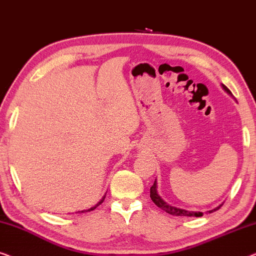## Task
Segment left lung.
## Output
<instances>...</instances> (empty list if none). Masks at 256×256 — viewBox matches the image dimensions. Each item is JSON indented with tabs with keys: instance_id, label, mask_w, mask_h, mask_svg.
<instances>
[{
	"instance_id": "left-lung-1",
	"label": "left lung",
	"mask_w": 256,
	"mask_h": 256,
	"mask_svg": "<svg viewBox=\"0 0 256 256\" xmlns=\"http://www.w3.org/2000/svg\"><path fill=\"white\" fill-rule=\"evenodd\" d=\"M222 87L224 90L228 94V95L232 96V92H230V89L226 87L225 84H222ZM150 200L154 202V204L156 205V206H159L160 208H162L164 211L167 212L169 214H172V216H181V217H202L203 216V212H200V211H188V210H184V208H176V206H172V205L166 203V202L161 198L159 194H158V183H156V180L154 181L153 186H150ZM222 204L219 205L216 208H212V210L208 211V214H211V212H214L216 210H218L219 208L222 206Z\"/></svg>"
}]
</instances>
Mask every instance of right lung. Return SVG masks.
Masks as SVG:
<instances>
[{
    "label": "right lung",
    "instance_id": "obj_1",
    "mask_svg": "<svg viewBox=\"0 0 256 256\" xmlns=\"http://www.w3.org/2000/svg\"><path fill=\"white\" fill-rule=\"evenodd\" d=\"M104 198H106V195H104V196L102 197V200H100L98 202V203H97V204H95V205H94V206H92L90 208H87V210H82V211H78V214H84V212H89V211H92V210H95V208H96L97 206H98V205H100V204H102V203H103V200H104Z\"/></svg>",
    "mask_w": 256,
    "mask_h": 256
}]
</instances>
